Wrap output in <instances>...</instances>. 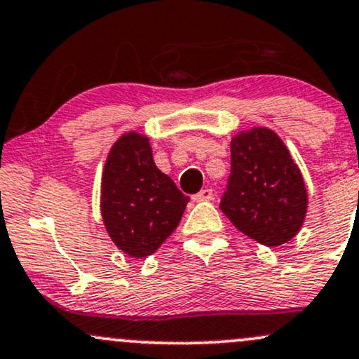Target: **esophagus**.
I'll return each mask as SVG.
<instances>
[{
	"label": "esophagus",
	"mask_w": 359,
	"mask_h": 359,
	"mask_svg": "<svg viewBox=\"0 0 359 359\" xmlns=\"http://www.w3.org/2000/svg\"><path fill=\"white\" fill-rule=\"evenodd\" d=\"M194 201H210V199H213V191L208 189V187H205V189H201L198 192V194H194Z\"/></svg>",
	"instance_id": "esophagus-1"
}]
</instances>
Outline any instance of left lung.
I'll list each match as a JSON object with an SVG mask.
<instances>
[{"label": "left lung", "instance_id": "1", "mask_svg": "<svg viewBox=\"0 0 359 359\" xmlns=\"http://www.w3.org/2000/svg\"><path fill=\"white\" fill-rule=\"evenodd\" d=\"M308 194L303 175L273 130L255 127L230 142V177L220 210L259 244L282 246L299 232Z\"/></svg>", "mask_w": 359, "mask_h": 359}]
</instances>
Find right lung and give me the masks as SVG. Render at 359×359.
<instances>
[{
  "label": "right lung",
  "instance_id": "right-lung-1",
  "mask_svg": "<svg viewBox=\"0 0 359 359\" xmlns=\"http://www.w3.org/2000/svg\"><path fill=\"white\" fill-rule=\"evenodd\" d=\"M189 198L158 170L149 139L123 134L108 153L101 215L111 241L132 258L153 255L179 225Z\"/></svg>",
  "mask_w": 359,
  "mask_h": 359
}]
</instances>
